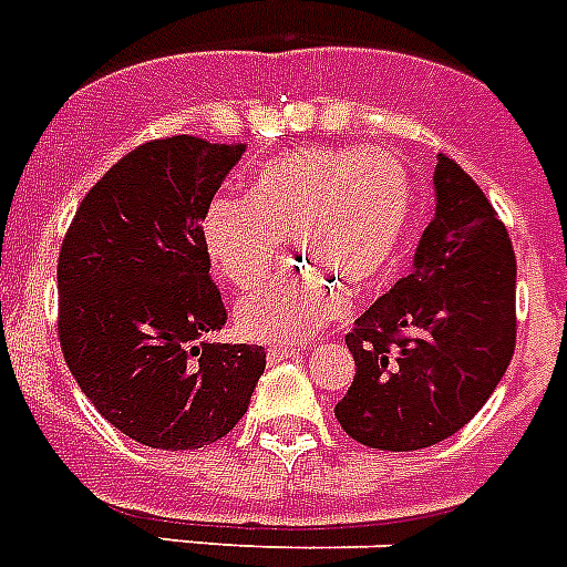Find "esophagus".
<instances>
[{
    "instance_id": "esophagus-1",
    "label": "esophagus",
    "mask_w": 567,
    "mask_h": 567,
    "mask_svg": "<svg viewBox=\"0 0 567 567\" xmlns=\"http://www.w3.org/2000/svg\"><path fill=\"white\" fill-rule=\"evenodd\" d=\"M291 357H299V349L293 346H285V349H268V363H282V360H291Z\"/></svg>"
}]
</instances>
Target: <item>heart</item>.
Segmentation results:
<instances>
[{
    "mask_svg": "<svg viewBox=\"0 0 567 567\" xmlns=\"http://www.w3.org/2000/svg\"><path fill=\"white\" fill-rule=\"evenodd\" d=\"M412 216V181L380 150L302 146L265 164L247 198H216L204 247L233 288H254L291 239L302 265L239 299L236 328L254 342L293 346L369 293L398 259Z\"/></svg>",
    "mask_w": 567,
    "mask_h": 567,
    "instance_id": "obj_1",
    "label": "heart"
}]
</instances>
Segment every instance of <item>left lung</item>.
Instances as JSON below:
<instances>
[{
	"label": "left lung",
	"mask_w": 567,
	"mask_h": 567,
	"mask_svg": "<svg viewBox=\"0 0 567 567\" xmlns=\"http://www.w3.org/2000/svg\"><path fill=\"white\" fill-rule=\"evenodd\" d=\"M435 218L409 276L346 337L357 374L334 406L372 450L412 453L455 435L496 392L516 349V256L493 204L437 155Z\"/></svg>",
	"instance_id": "8db88e82"
}]
</instances>
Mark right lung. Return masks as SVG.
I'll return each mask as SVG.
<instances>
[{
	"instance_id": "add662e5",
	"label": "right lung",
	"mask_w": 567,
	"mask_h": 567,
	"mask_svg": "<svg viewBox=\"0 0 567 567\" xmlns=\"http://www.w3.org/2000/svg\"><path fill=\"white\" fill-rule=\"evenodd\" d=\"M245 144L175 135L137 146L89 189L65 233L60 346L114 430L198 450L241 421L265 349L213 342L227 320L202 225Z\"/></svg>"
}]
</instances>
